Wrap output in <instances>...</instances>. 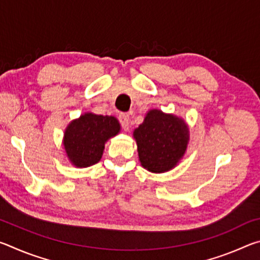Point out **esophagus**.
Masks as SVG:
<instances>
[{
    "mask_svg": "<svg viewBox=\"0 0 260 260\" xmlns=\"http://www.w3.org/2000/svg\"><path fill=\"white\" fill-rule=\"evenodd\" d=\"M119 121H120V125L122 127V129H124V131L129 129V117H128V114L121 113L119 116Z\"/></svg>",
    "mask_w": 260,
    "mask_h": 260,
    "instance_id": "1",
    "label": "esophagus"
}]
</instances>
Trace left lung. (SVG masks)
Wrapping results in <instances>:
<instances>
[{"label": "left lung", "mask_w": 260, "mask_h": 260, "mask_svg": "<svg viewBox=\"0 0 260 260\" xmlns=\"http://www.w3.org/2000/svg\"><path fill=\"white\" fill-rule=\"evenodd\" d=\"M133 136L141 166L151 173H165L173 170L186 153L189 126L181 117L151 109Z\"/></svg>", "instance_id": "obj_1"}]
</instances>
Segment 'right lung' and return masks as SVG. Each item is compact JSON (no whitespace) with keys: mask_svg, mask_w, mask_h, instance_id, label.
<instances>
[{"mask_svg":"<svg viewBox=\"0 0 260 260\" xmlns=\"http://www.w3.org/2000/svg\"><path fill=\"white\" fill-rule=\"evenodd\" d=\"M121 129L113 116L85 112L67 126L63 148L70 164L85 169L96 164L103 156L104 146Z\"/></svg>","mask_w":260,"mask_h":260,"instance_id":"obj_1","label":"right lung"}]
</instances>
